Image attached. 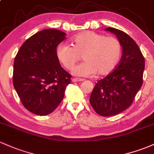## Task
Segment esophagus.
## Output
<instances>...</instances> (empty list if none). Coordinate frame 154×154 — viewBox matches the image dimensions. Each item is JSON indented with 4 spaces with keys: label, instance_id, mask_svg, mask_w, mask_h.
Segmentation results:
<instances>
[{
    "label": "esophagus",
    "instance_id": "1",
    "mask_svg": "<svg viewBox=\"0 0 154 154\" xmlns=\"http://www.w3.org/2000/svg\"><path fill=\"white\" fill-rule=\"evenodd\" d=\"M82 81H84V79H79V78H72V82H82Z\"/></svg>",
    "mask_w": 154,
    "mask_h": 154
}]
</instances>
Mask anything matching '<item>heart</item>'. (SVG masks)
Returning <instances> with one entry per match:
<instances>
[{
    "mask_svg": "<svg viewBox=\"0 0 154 154\" xmlns=\"http://www.w3.org/2000/svg\"><path fill=\"white\" fill-rule=\"evenodd\" d=\"M71 45H58L56 53L67 70L72 69L82 56L84 62L72 69V74L78 76L107 75L117 67L122 56V45L118 39L93 31L74 36Z\"/></svg>",
    "mask_w": 154,
    "mask_h": 154,
    "instance_id": "heart-1",
    "label": "heart"
}]
</instances>
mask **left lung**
<instances>
[{
  "label": "left lung",
  "instance_id": "obj_1",
  "mask_svg": "<svg viewBox=\"0 0 154 154\" xmlns=\"http://www.w3.org/2000/svg\"><path fill=\"white\" fill-rule=\"evenodd\" d=\"M105 31L115 34L123 48L121 59L115 69L95 84L90 103L103 117L121 113L128 108L143 85L145 59L135 41L126 33L115 28Z\"/></svg>",
  "mask_w": 154,
  "mask_h": 154
}]
</instances>
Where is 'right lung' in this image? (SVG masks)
<instances>
[{
	"mask_svg": "<svg viewBox=\"0 0 154 154\" xmlns=\"http://www.w3.org/2000/svg\"><path fill=\"white\" fill-rule=\"evenodd\" d=\"M66 35L57 29L39 31L26 39L14 59L13 85L25 108L35 115L54 112L70 83L56 53Z\"/></svg>",
	"mask_w": 154,
	"mask_h": 154,
	"instance_id": "right-lung-1",
	"label": "right lung"
}]
</instances>
